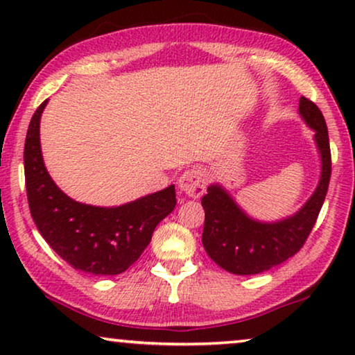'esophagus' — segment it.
<instances>
[{"mask_svg": "<svg viewBox=\"0 0 355 355\" xmlns=\"http://www.w3.org/2000/svg\"><path fill=\"white\" fill-rule=\"evenodd\" d=\"M178 187L189 197H202L207 191V173L200 168L189 169L178 179Z\"/></svg>", "mask_w": 355, "mask_h": 355, "instance_id": "34e87169", "label": "esophagus"}]
</instances>
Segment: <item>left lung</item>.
Segmentation results:
<instances>
[{"instance_id":"1","label":"left lung","mask_w":355,"mask_h":355,"mask_svg":"<svg viewBox=\"0 0 355 355\" xmlns=\"http://www.w3.org/2000/svg\"><path fill=\"white\" fill-rule=\"evenodd\" d=\"M299 114L315 132L322 158L317 189L299 211L279 221L254 220L220 184H211L202 198L205 210L203 247L208 257L230 273L257 275L291 259L307 241L322 210L331 176L327 123L318 106L305 96L299 100Z\"/></svg>"}]
</instances>
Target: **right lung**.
<instances>
[{
  "label": "right lung",
  "instance_id": "obj_1",
  "mask_svg": "<svg viewBox=\"0 0 355 355\" xmlns=\"http://www.w3.org/2000/svg\"><path fill=\"white\" fill-rule=\"evenodd\" d=\"M38 106L27 129L24 169L31 215L53 250L72 268L95 276L119 275L142 255L155 227L176 207V191L140 197L119 207H95L72 200L48 174L40 147Z\"/></svg>",
  "mask_w": 355,
  "mask_h": 355
}]
</instances>
